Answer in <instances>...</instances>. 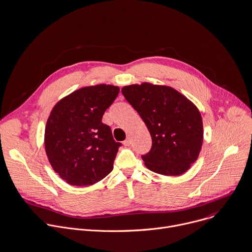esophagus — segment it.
Listing matches in <instances>:
<instances>
[{
    "label": "esophagus",
    "instance_id": "1",
    "mask_svg": "<svg viewBox=\"0 0 252 252\" xmlns=\"http://www.w3.org/2000/svg\"><path fill=\"white\" fill-rule=\"evenodd\" d=\"M125 146H130L131 145V140H130V139L128 138V139H126V140L124 141V143H123Z\"/></svg>",
    "mask_w": 252,
    "mask_h": 252
}]
</instances>
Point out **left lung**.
I'll return each mask as SVG.
<instances>
[{
  "label": "left lung",
  "mask_w": 252,
  "mask_h": 252,
  "mask_svg": "<svg viewBox=\"0 0 252 252\" xmlns=\"http://www.w3.org/2000/svg\"><path fill=\"white\" fill-rule=\"evenodd\" d=\"M121 92L150 132L151 149L141 156L147 168L167 176L186 172L197 160L203 142L197 107L168 86L142 83L125 86Z\"/></svg>",
  "instance_id": "obj_1"
}]
</instances>
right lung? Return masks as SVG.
<instances>
[{
  "mask_svg": "<svg viewBox=\"0 0 252 252\" xmlns=\"http://www.w3.org/2000/svg\"><path fill=\"white\" fill-rule=\"evenodd\" d=\"M119 87L100 84L81 88L60 100L45 129V149L55 172L67 183L92 185L106 177L122 145L102 122Z\"/></svg>",
  "mask_w": 252,
  "mask_h": 252,
  "instance_id": "right-lung-1",
  "label": "right lung"
}]
</instances>
